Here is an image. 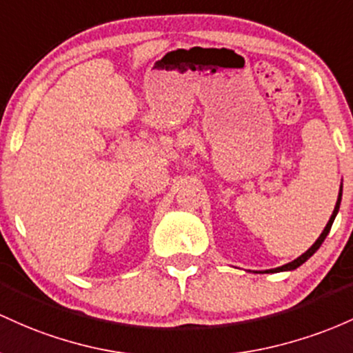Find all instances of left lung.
Masks as SVG:
<instances>
[{"label": "left lung", "instance_id": "obj_1", "mask_svg": "<svg viewBox=\"0 0 353 353\" xmlns=\"http://www.w3.org/2000/svg\"><path fill=\"white\" fill-rule=\"evenodd\" d=\"M340 201H342V187H340V193H339V198H336V203H335L334 213H332V216H330V220H328L327 227L323 228V232H322V233H320V236H319V239H316L315 243L312 245V247L308 248L307 252L302 253V255H300L299 259H295L294 262H290V263H287V265H282V267H279V268H272V270H265V272H272V273H273V272H287V270H295V268H299L300 265L307 262V260L310 259V256L314 255V253H315L316 250H319V248H320V245L323 243V240L327 239L328 232H330V228H332V223H334V220H335L336 213H339V208H340Z\"/></svg>", "mask_w": 353, "mask_h": 353}]
</instances>
